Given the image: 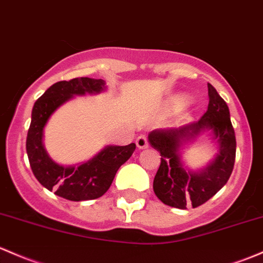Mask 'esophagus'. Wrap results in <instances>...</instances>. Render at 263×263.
I'll use <instances>...</instances> for the list:
<instances>
[{
    "label": "esophagus",
    "instance_id": "1",
    "mask_svg": "<svg viewBox=\"0 0 263 263\" xmlns=\"http://www.w3.org/2000/svg\"><path fill=\"white\" fill-rule=\"evenodd\" d=\"M136 145L139 148H147L148 147V141H147V137L143 136V135H141L136 139Z\"/></svg>",
    "mask_w": 263,
    "mask_h": 263
}]
</instances>
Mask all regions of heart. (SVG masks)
Segmentation results:
<instances>
[{"mask_svg":"<svg viewBox=\"0 0 263 263\" xmlns=\"http://www.w3.org/2000/svg\"><path fill=\"white\" fill-rule=\"evenodd\" d=\"M186 102H187L186 97L179 96V97H176L175 99H174L173 104H174V107H175V108H181L182 106H185V104H186Z\"/></svg>","mask_w":263,"mask_h":263,"instance_id":"obj_1","label":"heart"}]
</instances>
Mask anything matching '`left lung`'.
<instances>
[{"label":"left lung","mask_w":263,"mask_h":263,"mask_svg":"<svg viewBox=\"0 0 263 263\" xmlns=\"http://www.w3.org/2000/svg\"><path fill=\"white\" fill-rule=\"evenodd\" d=\"M209 104L198 122L179 128L155 129L148 142L161 156V164L154 179V192L166 205L186 209L201 205L214 197L228 181L236 160V135L229 108L215 88L208 83ZM211 129L220 145V154L200 172L187 171L180 159L178 148L184 142Z\"/></svg>","instance_id":"8db88e82"}]
</instances>
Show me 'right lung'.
<instances>
[{
  "instance_id": "1",
  "label": "right lung",
  "mask_w": 263,
  "mask_h": 263,
  "mask_svg": "<svg viewBox=\"0 0 263 263\" xmlns=\"http://www.w3.org/2000/svg\"><path fill=\"white\" fill-rule=\"evenodd\" d=\"M103 79L74 78L52 84L35 102L26 139L30 166L37 181L58 197L71 201L92 200L109 189L116 173L134 154L136 145L107 146L92 160L78 166H63L52 161L43 145L44 127L58 107L73 96L104 90Z\"/></svg>"
}]
</instances>
